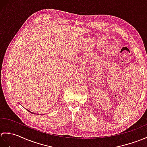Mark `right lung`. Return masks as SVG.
<instances>
[{
  "instance_id": "1",
  "label": "right lung",
  "mask_w": 147,
  "mask_h": 147,
  "mask_svg": "<svg viewBox=\"0 0 147 147\" xmlns=\"http://www.w3.org/2000/svg\"><path fill=\"white\" fill-rule=\"evenodd\" d=\"M30 112H31V113H32V114H35V113H33V112H30V111H29Z\"/></svg>"
}]
</instances>
